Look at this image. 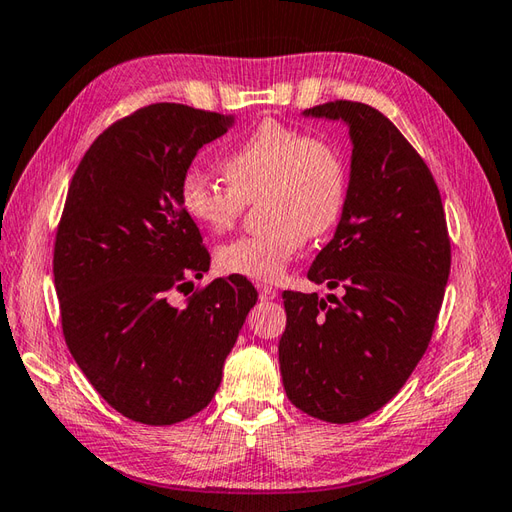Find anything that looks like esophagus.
I'll return each mask as SVG.
<instances>
[{"label": "esophagus", "mask_w": 512, "mask_h": 512, "mask_svg": "<svg viewBox=\"0 0 512 512\" xmlns=\"http://www.w3.org/2000/svg\"><path fill=\"white\" fill-rule=\"evenodd\" d=\"M257 290H259V299H264V301H273V299L277 297V290H275L273 286L259 284V286H257Z\"/></svg>", "instance_id": "esophagus-1"}]
</instances>
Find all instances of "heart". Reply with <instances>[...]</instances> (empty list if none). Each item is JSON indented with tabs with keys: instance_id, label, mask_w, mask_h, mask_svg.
<instances>
[{
	"instance_id": "b5f03b06",
	"label": "heart",
	"mask_w": 512,
	"mask_h": 512,
	"mask_svg": "<svg viewBox=\"0 0 512 512\" xmlns=\"http://www.w3.org/2000/svg\"><path fill=\"white\" fill-rule=\"evenodd\" d=\"M222 173L228 184L187 171L178 200L193 224L224 233L235 226L246 202L265 195L262 213L268 228L217 250V266L226 275L277 279L310 235L328 233L339 222L347 198L341 151L330 140L277 121L250 129L224 156Z\"/></svg>"
}]
</instances>
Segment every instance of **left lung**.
<instances>
[{
	"mask_svg": "<svg viewBox=\"0 0 512 512\" xmlns=\"http://www.w3.org/2000/svg\"><path fill=\"white\" fill-rule=\"evenodd\" d=\"M350 127L352 165L339 226L308 279L339 299L284 292L279 367L292 405L334 424L378 411L427 352L451 242L438 184L398 127L356 101L303 112Z\"/></svg>",
	"mask_w": 512,
	"mask_h": 512,
	"instance_id": "left-lung-1",
	"label": "left lung"
}]
</instances>
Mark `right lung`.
<instances>
[{
	"mask_svg": "<svg viewBox=\"0 0 512 512\" xmlns=\"http://www.w3.org/2000/svg\"><path fill=\"white\" fill-rule=\"evenodd\" d=\"M231 125L180 103L140 107L94 140L70 182L52 262L63 336L92 387L134 422L176 424L209 405L257 301L231 275L171 303L211 264L180 180Z\"/></svg>",
	"mask_w": 512,
	"mask_h": 512,
	"instance_id": "add662e5",
	"label": "right lung"
}]
</instances>
